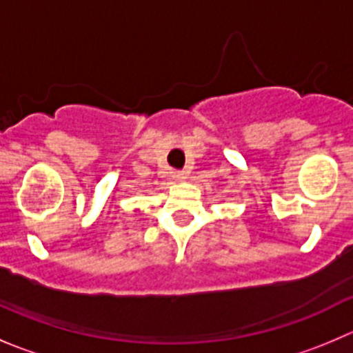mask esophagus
<instances>
[{
  "label": "esophagus",
  "instance_id": "esophagus-1",
  "mask_svg": "<svg viewBox=\"0 0 353 353\" xmlns=\"http://www.w3.org/2000/svg\"><path fill=\"white\" fill-rule=\"evenodd\" d=\"M171 176H173L174 180H179V182H182V180L187 179L185 173H183V171H173V174H171Z\"/></svg>",
  "mask_w": 353,
  "mask_h": 353
}]
</instances>
